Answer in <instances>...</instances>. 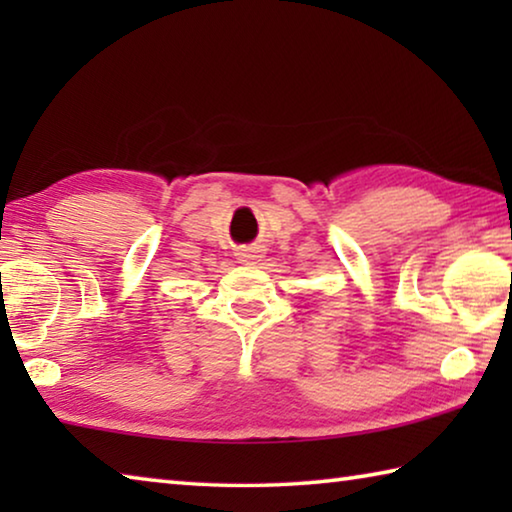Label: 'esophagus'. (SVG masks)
<instances>
[{"mask_svg":"<svg viewBox=\"0 0 512 512\" xmlns=\"http://www.w3.org/2000/svg\"><path fill=\"white\" fill-rule=\"evenodd\" d=\"M262 250L259 248H244L239 250V262L246 264V266H257L259 262H262Z\"/></svg>","mask_w":512,"mask_h":512,"instance_id":"1","label":"esophagus"}]
</instances>
